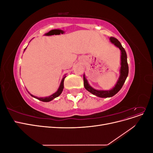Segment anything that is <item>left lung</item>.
<instances>
[{
  "label": "left lung",
  "instance_id": "1",
  "mask_svg": "<svg viewBox=\"0 0 153 153\" xmlns=\"http://www.w3.org/2000/svg\"><path fill=\"white\" fill-rule=\"evenodd\" d=\"M110 41L111 43L114 44L115 47L119 48L121 50V68H120V75L115 84V86L110 90H97L92 87L88 82L85 78V74H84V85L86 90L90 92L91 94H94L100 98H110L121 90L123 85H124L126 78L128 75V64L127 62V55L124 48L122 47L121 43L115 38L111 37L110 38Z\"/></svg>",
  "mask_w": 153,
  "mask_h": 153
}]
</instances>
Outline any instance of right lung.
Listing matches in <instances>:
<instances>
[{
    "instance_id": "obj_1",
    "label": "right lung",
    "mask_w": 153,
    "mask_h": 153,
    "mask_svg": "<svg viewBox=\"0 0 153 153\" xmlns=\"http://www.w3.org/2000/svg\"><path fill=\"white\" fill-rule=\"evenodd\" d=\"M26 48H25L24 51L25 50ZM66 77V75H64V77L62 78V79L61 80V84H60V85L59 87V89H57V91L55 92V93L52 94V95H50L49 96H47V97H42V98H39V97H37L36 96H34L32 95V94H30V92L28 91V92L29 93V94L33 97V98H36L38 99L41 101H44V102H49V101L53 100V99H55V98H57V97H58L59 96H60V94H61L62 93V92L63 91V89H64V78H65Z\"/></svg>"
}]
</instances>
